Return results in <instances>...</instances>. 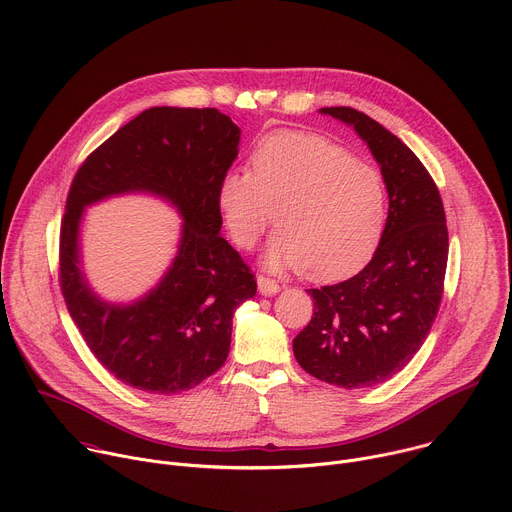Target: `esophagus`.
Returning a JSON list of instances; mask_svg holds the SVG:
<instances>
[{"label":"esophagus","mask_w":512,"mask_h":512,"mask_svg":"<svg viewBox=\"0 0 512 512\" xmlns=\"http://www.w3.org/2000/svg\"><path fill=\"white\" fill-rule=\"evenodd\" d=\"M257 285H259V291L263 296H273V294H277V291H281V285L267 275H259Z\"/></svg>","instance_id":"obj_1"}]
</instances>
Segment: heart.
Returning <instances> with one entry per match:
<instances>
[{"instance_id":"1","label":"heart","mask_w":512,"mask_h":512,"mask_svg":"<svg viewBox=\"0 0 512 512\" xmlns=\"http://www.w3.org/2000/svg\"><path fill=\"white\" fill-rule=\"evenodd\" d=\"M216 206L231 241L253 249L273 218L265 263L302 267L316 279L358 271L375 255L387 221L381 174L312 133L275 131L251 154V170L227 172Z\"/></svg>"}]
</instances>
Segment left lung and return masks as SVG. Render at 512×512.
<instances>
[{"instance_id":"obj_1","label":"left lung","mask_w":512,"mask_h":512,"mask_svg":"<svg viewBox=\"0 0 512 512\" xmlns=\"http://www.w3.org/2000/svg\"><path fill=\"white\" fill-rule=\"evenodd\" d=\"M320 111L352 125L367 141L389 192V216L367 267L346 281L308 289L314 316L294 338V354L324 383L373 387L413 358L440 310L446 212L433 178L397 135L352 107Z\"/></svg>"}]
</instances>
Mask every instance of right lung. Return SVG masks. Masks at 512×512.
<instances>
[{
	"label": "right lung",
	"instance_id": "1",
	"mask_svg": "<svg viewBox=\"0 0 512 512\" xmlns=\"http://www.w3.org/2000/svg\"><path fill=\"white\" fill-rule=\"evenodd\" d=\"M241 129L218 109L152 107L89 154L72 178L60 223L58 281L70 318L121 383L158 395L200 385L223 367L233 314L257 291L255 275L223 239L216 188L239 154ZM145 189L185 218L179 255L165 279L131 307L101 303L78 267L82 208Z\"/></svg>",
	"mask_w": 512,
	"mask_h": 512
}]
</instances>
